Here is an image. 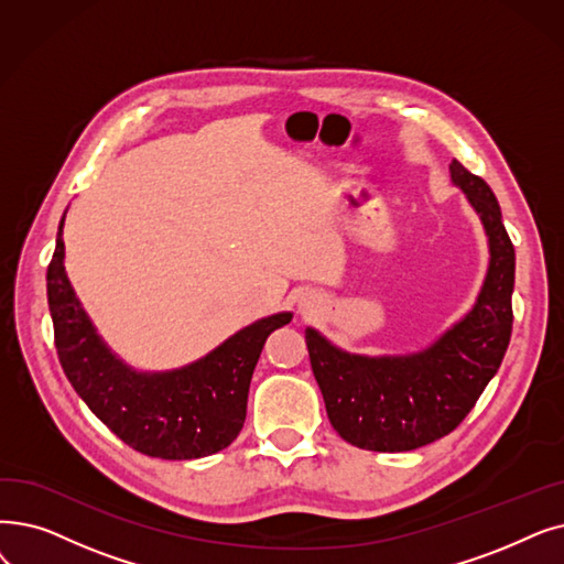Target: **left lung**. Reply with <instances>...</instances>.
I'll return each mask as SVG.
<instances>
[{
    "label": "left lung",
    "mask_w": 564,
    "mask_h": 564,
    "mask_svg": "<svg viewBox=\"0 0 564 564\" xmlns=\"http://www.w3.org/2000/svg\"><path fill=\"white\" fill-rule=\"evenodd\" d=\"M449 175L477 212L491 256L473 308L431 346L408 355H352L306 327L327 417L359 449L408 452L452 433L498 373L509 346L517 256L500 205L491 186L458 161Z\"/></svg>",
    "instance_id": "8db88e82"
}]
</instances>
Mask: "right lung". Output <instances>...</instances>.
I'll return each mask as SVG.
<instances>
[{"label": "right lung", "instance_id": "1", "mask_svg": "<svg viewBox=\"0 0 564 564\" xmlns=\"http://www.w3.org/2000/svg\"><path fill=\"white\" fill-rule=\"evenodd\" d=\"M64 216L47 264V306L62 369L119 440L140 454L186 460L226 449L247 420L249 384L267 336L292 313L239 329L198 361L173 371H135L96 332L64 269Z\"/></svg>", "mask_w": 564, "mask_h": 564}]
</instances>
